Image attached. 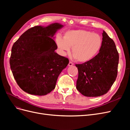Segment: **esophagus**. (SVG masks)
Instances as JSON below:
<instances>
[{
	"instance_id": "1",
	"label": "esophagus",
	"mask_w": 130,
	"mask_h": 130,
	"mask_svg": "<svg viewBox=\"0 0 130 130\" xmlns=\"http://www.w3.org/2000/svg\"><path fill=\"white\" fill-rule=\"evenodd\" d=\"M73 64H74V63H73V62H70H70H69V64H68V66H73Z\"/></svg>"
}]
</instances>
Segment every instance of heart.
I'll use <instances>...</instances> for the list:
<instances>
[{
	"label": "heart",
	"instance_id": "1",
	"mask_svg": "<svg viewBox=\"0 0 130 130\" xmlns=\"http://www.w3.org/2000/svg\"><path fill=\"white\" fill-rule=\"evenodd\" d=\"M58 49L62 54L69 52L75 60L81 63L87 62L95 57L103 44V39L99 34L84 30H70L66 32L62 38L56 40Z\"/></svg>",
	"mask_w": 130,
	"mask_h": 130
}]
</instances>
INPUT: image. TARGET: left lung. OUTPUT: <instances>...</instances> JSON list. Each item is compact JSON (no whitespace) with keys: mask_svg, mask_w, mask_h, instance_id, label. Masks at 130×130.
I'll return each mask as SVG.
<instances>
[{"mask_svg":"<svg viewBox=\"0 0 130 130\" xmlns=\"http://www.w3.org/2000/svg\"><path fill=\"white\" fill-rule=\"evenodd\" d=\"M103 44L99 53L90 61L76 64L78 75L76 88L86 96L106 94L116 81L119 54L115 42L103 31Z\"/></svg>","mask_w":130,"mask_h":130,"instance_id":"8db88e82","label":"left lung"}]
</instances>
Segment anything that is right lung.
Here are the masks:
<instances>
[{"label":"right lung","mask_w":130,"mask_h":130,"mask_svg":"<svg viewBox=\"0 0 130 130\" xmlns=\"http://www.w3.org/2000/svg\"><path fill=\"white\" fill-rule=\"evenodd\" d=\"M63 26L54 23L35 26L23 33L12 47L10 64L13 77L23 90L45 95L55 88L58 76L69 63L68 58L55 52L52 37Z\"/></svg>","instance_id":"right-lung-1"}]
</instances>
